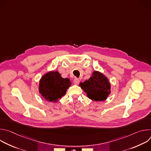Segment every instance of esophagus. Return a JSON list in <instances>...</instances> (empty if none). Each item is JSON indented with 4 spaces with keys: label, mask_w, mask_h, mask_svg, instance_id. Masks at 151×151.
Instances as JSON below:
<instances>
[{
    "label": "esophagus",
    "mask_w": 151,
    "mask_h": 151,
    "mask_svg": "<svg viewBox=\"0 0 151 151\" xmlns=\"http://www.w3.org/2000/svg\"><path fill=\"white\" fill-rule=\"evenodd\" d=\"M73 82H74L75 84L78 85V84L79 83V79H77V78L74 79H73Z\"/></svg>",
    "instance_id": "esophagus-1"
}]
</instances>
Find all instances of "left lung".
<instances>
[{
    "label": "left lung",
    "instance_id": "1",
    "mask_svg": "<svg viewBox=\"0 0 151 151\" xmlns=\"http://www.w3.org/2000/svg\"><path fill=\"white\" fill-rule=\"evenodd\" d=\"M79 86L87 97L94 101H104L111 93L109 79L99 71H94L88 80L81 82Z\"/></svg>",
    "mask_w": 151,
    "mask_h": 151
}]
</instances>
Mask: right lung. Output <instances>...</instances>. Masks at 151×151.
<instances>
[{
	"instance_id": "1",
	"label": "right lung",
	"mask_w": 151,
	"mask_h": 151,
	"mask_svg": "<svg viewBox=\"0 0 151 151\" xmlns=\"http://www.w3.org/2000/svg\"><path fill=\"white\" fill-rule=\"evenodd\" d=\"M69 78H63L58 71H51L43 75L39 81V91L48 101L57 102L70 87Z\"/></svg>"
}]
</instances>
